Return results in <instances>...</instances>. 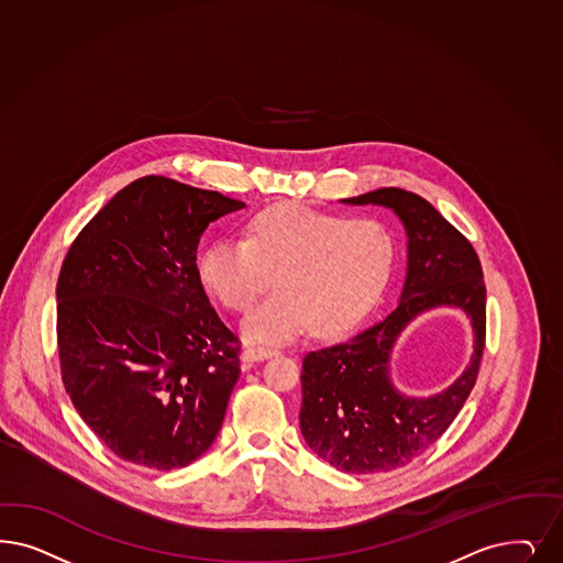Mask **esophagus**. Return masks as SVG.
<instances>
[{"label": "esophagus", "instance_id": "obj_1", "mask_svg": "<svg viewBox=\"0 0 563 563\" xmlns=\"http://www.w3.org/2000/svg\"><path fill=\"white\" fill-rule=\"evenodd\" d=\"M279 352L275 350V347H269V345H261L253 344L249 345L244 352H242V358L244 361H249V363H254V361H265V358H273V356H277Z\"/></svg>", "mask_w": 563, "mask_h": 563}]
</instances>
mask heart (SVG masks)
Here are the masks:
<instances>
[{"label": "heart", "mask_w": 563, "mask_h": 563, "mask_svg": "<svg viewBox=\"0 0 563 563\" xmlns=\"http://www.w3.org/2000/svg\"><path fill=\"white\" fill-rule=\"evenodd\" d=\"M396 238L382 219H345L305 205L261 211L246 238L216 240L200 258L209 290L244 312L275 279L279 288L244 321L256 342H288L307 327L331 335L379 300L394 269Z\"/></svg>", "instance_id": "b5f03b06"}]
</instances>
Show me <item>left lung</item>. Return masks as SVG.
<instances>
[{
    "label": "left lung",
    "mask_w": 563,
    "mask_h": 563,
    "mask_svg": "<svg viewBox=\"0 0 563 563\" xmlns=\"http://www.w3.org/2000/svg\"><path fill=\"white\" fill-rule=\"evenodd\" d=\"M344 202H373L398 213L408 234V273L399 305L385 319L305 356L300 431L333 468L371 474L406 466L427 452L462 410L485 350L487 290L468 238L429 200L401 188H379ZM443 303L472 317V364L433 399H404L388 382V352L417 313Z\"/></svg>",
    "instance_id": "left-lung-1"
}]
</instances>
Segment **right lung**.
<instances>
[{
    "instance_id": "right-lung-1",
    "label": "right lung",
    "mask_w": 563,
    "mask_h": 563,
    "mask_svg": "<svg viewBox=\"0 0 563 563\" xmlns=\"http://www.w3.org/2000/svg\"><path fill=\"white\" fill-rule=\"evenodd\" d=\"M242 207L145 176L80 230L62 263V382L92 433L130 464L188 466L221 429L240 340L205 294L197 246L211 221Z\"/></svg>"
}]
</instances>
